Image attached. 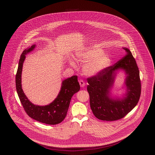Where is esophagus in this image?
<instances>
[{"label": "esophagus", "mask_w": 155, "mask_h": 155, "mask_svg": "<svg viewBox=\"0 0 155 155\" xmlns=\"http://www.w3.org/2000/svg\"><path fill=\"white\" fill-rule=\"evenodd\" d=\"M79 83H80V85L81 87H84L85 86V82L83 81L82 80H80L79 81Z\"/></svg>", "instance_id": "esophagus-1"}]
</instances>
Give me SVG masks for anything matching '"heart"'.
Listing matches in <instances>:
<instances>
[{"mask_svg":"<svg viewBox=\"0 0 155 155\" xmlns=\"http://www.w3.org/2000/svg\"><path fill=\"white\" fill-rule=\"evenodd\" d=\"M96 49H89L85 52L80 53L77 58L81 61L86 62L82 68L84 73L88 75H93L99 73L109 66L110 60L104 54ZM70 64L74 66V63L70 61Z\"/></svg>","mask_w":155,"mask_h":155,"instance_id":"b5f03b06","label":"heart"}]
</instances>
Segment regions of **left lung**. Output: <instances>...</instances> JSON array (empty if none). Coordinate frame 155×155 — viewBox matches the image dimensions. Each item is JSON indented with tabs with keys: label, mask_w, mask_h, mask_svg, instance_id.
Wrapping results in <instances>:
<instances>
[{
	"label": "left lung",
	"mask_w": 155,
	"mask_h": 155,
	"mask_svg": "<svg viewBox=\"0 0 155 155\" xmlns=\"http://www.w3.org/2000/svg\"><path fill=\"white\" fill-rule=\"evenodd\" d=\"M126 54L114 64L87 78L90 106L96 118L115 121L123 118L135 107L140 100L141 84L140 71L131 51L123 48ZM121 68L127 74L126 79L127 93L123 99L115 100L108 96L115 78V71Z\"/></svg>",
	"instance_id": "left-lung-1"
}]
</instances>
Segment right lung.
<instances>
[{
  "instance_id": "obj_1",
  "label": "right lung",
  "mask_w": 155,
  "mask_h": 155,
  "mask_svg": "<svg viewBox=\"0 0 155 155\" xmlns=\"http://www.w3.org/2000/svg\"><path fill=\"white\" fill-rule=\"evenodd\" d=\"M35 47V45H32L30 48L25 49L21 54L15 75L17 94L24 110L31 118L46 124H58L66 117L71 99L74 94L80 91V85L77 75H73L63 81L59 95L52 103L45 106H37L31 103L24 94L21 88V73L25 54L33 51Z\"/></svg>"
}]
</instances>
